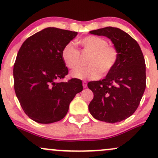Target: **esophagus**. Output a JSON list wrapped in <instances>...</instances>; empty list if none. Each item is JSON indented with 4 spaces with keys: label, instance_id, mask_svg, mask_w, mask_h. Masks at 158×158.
Masks as SVG:
<instances>
[{
    "label": "esophagus",
    "instance_id": "34e87169",
    "mask_svg": "<svg viewBox=\"0 0 158 158\" xmlns=\"http://www.w3.org/2000/svg\"><path fill=\"white\" fill-rule=\"evenodd\" d=\"M82 85H83V88H87V82H86V81H83Z\"/></svg>",
    "mask_w": 158,
    "mask_h": 158
}]
</instances>
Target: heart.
Returning <instances> with one entry per match:
<instances>
[{
    "label": "heart",
    "instance_id": "b5f03b06",
    "mask_svg": "<svg viewBox=\"0 0 158 158\" xmlns=\"http://www.w3.org/2000/svg\"><path fill=\"white\" fill-rule=\"evenodd\" d=\"M83 50L91 53L87 68H77L79 64V50L73 42H69L61 51V59L70 69H76L71 72L72 77L78 79H97L101 73H108L113 70L118 61V52L114 47L108 45L103 38L88 35L79 41Z\"/></svg>",
    "mask_w": 158,
    "mask_h": 158
}]
</instances>
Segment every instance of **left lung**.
<instances>
[{
	"mask_svg": "<svg viewBox=\"0 0 158 158\" xmlns=\"http://www.w3.org/2000/svg\"><path fill=\"white\" fill-rule=\"evenodd\" d=\"M90 34L108 38L118 52V61L102 80L88 82L94 93L88 106L98 120L115 123L135 112L146 89V64L138 43L126 32L107 27Z\"/></svg>",
	"mask_w": 158,
	"mask_h": 158,
	"instance_id": "1",
	"label": "left lung"
}]
</instances>
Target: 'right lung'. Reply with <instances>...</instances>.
I'll return each instance as SVG.
<instances>
[{
    "label": "right lung",
    "mask_w": 158,
    "mask_h": 158,
    "mask_svg": "<svg viewBox=\"0 0 158 158\" xmlns=\"http://www.w3.org/2000/svg\"><path fill=\"white\" fill-rule=\"evenodd\" d=\"M77 32L48 27L29 37L21 45L14 64V88L23 111L41 124L61 120L76 94L83 89L80 79L58 81L68 69L61 51Z\"/></svg>",
    "instance_id": "right-lung-1"
}]
</instances>
